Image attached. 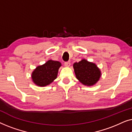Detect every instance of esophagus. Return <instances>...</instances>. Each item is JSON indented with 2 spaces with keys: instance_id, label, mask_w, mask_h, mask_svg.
Instances as JSON below:
<instances>
[{
  "instance_id": "esophagus-1",
  "label": "esophagus",
  "mask_w": 132,
  "mask_h": 132,
  "mask_svg": "<svg viewBox=\"0 0 132 132\" xmlns=\"http://www.w3.org/2000/svg\"><path fill=\"white\" fill-rule=\"evenodd\" d=\"M64 65L65 67H70V65H71V63L70 62H65L64 63Z\"/></svg>"
}]
</instances>
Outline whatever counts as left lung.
I'll use <instances>...</instances> for the list:
<instances>
[{"label": "left lung", "mask_w": 132, "mask_h": 132, "mask_svg": "<svg viewBox=\"0 0 132 132\" xmlns=\"http://www.w3.org/2000/svg\"><path fill=\"white\" fill-rule=\"evenodd\" d=\"M73 67L76 78L85 85H93L100 77V71L96 65L85 59L75 62Z\"/></svg>", "instance_id": "obj_1"}]
</instances>
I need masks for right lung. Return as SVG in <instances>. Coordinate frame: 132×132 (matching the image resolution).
Listing matches in <instances>:
<instances>
[{"label":"right lung","mask_w":132,"mask_h":132,"mask_svg":"<svg viewBox=\"0 0 132 132\" xmlns=\"http://www.w3.org/2000/svg\"><path fill=\"white\" fill-rule=\"evenodd\" d=\"M61 64L58 61L50 60L46 64L37 67L32 73L34 82L39 86H46L56 78Z\"/></svg>","instance_id":"obj_1"}]
</instances>
